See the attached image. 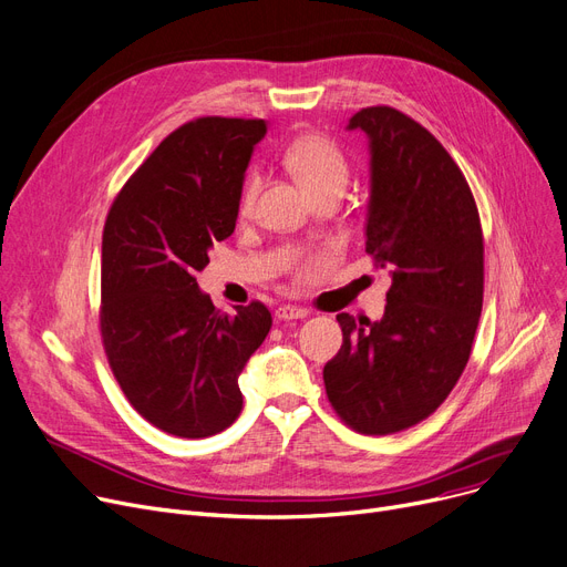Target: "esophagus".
Returning a JSON list of instances; mask_svg holds the SVG:
<instances>
[{"label": "esophagus", "instance_id": "1", "mask_svg": "<svg viewBox=\"0 0 567 567\" xmlns=\"http://www.w3.org/2000/svg\"><path fill=\"white\" fill-rule=\"evenodd\" d=\"M277 320H298V318H307L309 311L305 307H295V305H281L275 311Z\"/></svg>", "mask_w": 567, "mask_h": 567}]
</instances>
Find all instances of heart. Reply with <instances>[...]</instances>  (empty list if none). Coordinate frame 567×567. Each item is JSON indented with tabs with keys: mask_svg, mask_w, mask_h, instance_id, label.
<instances>
[{
	"mask_svg": "<svg viewBox=\"0 0 567 567\" xmlns=\"http://www.w3.org/2000/svg\"><path fill=\"white\" fill-rule=\"evenodd\" d=\"M284 161L288 171L298 177V182L313 198L334 192L341 194L350 177V166L343 150L330 136H326V133H305V136H298L286 147ZM258 188V171L247 173L245 182H241L237 203L241 217H247V214L254 212Z\"/></svg>",
	"mask_w": 567,
	"mask_h": 567,
	"instance_id": "heart-1",
	"label": "heart"
}]
</instances>
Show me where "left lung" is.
<instances>
[{
    "mask_svg": "<svg viewBox=\"0 0 567 567\" xmlns=\"http://www.w3.org/2000/svg\"><path fill=\"white\" fill-rule=\"evenodd\" d=\"M371 141L367 254L392 269L385 316L339 313L322 369L334 413L385 436L426 420L464 373L482 311L484 237L471 186L431 133L390 105L350 117Z\"/></svg>",
    "mask_w": 567,
    "mask_h": 567,
    "instance_id": "8db88e82",
    "label": "left lung"
}]
</instances>
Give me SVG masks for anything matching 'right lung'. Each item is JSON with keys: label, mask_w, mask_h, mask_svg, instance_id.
Returning a JSON list of instances; mask_svg holds the SVG:
<instances>
[{"label": "right lung", "mask_w": 567, "mask_h": 567, "mask_svg": "<svg viewBox=\"0 0 567 567\" xmlns=\"http://www.w3.org/2000/svg\"><path fill=\"white\" fill-rule=\"evenodd\" d=\"M262 120L198 117L158 143L107 209L99 328L124 396L150 424L207 439L241 413L237 379L272 328L251 300L214 309L196 272L233 235Z\"/></svg>", "instance_id": "add662e5"}]
</instances>
